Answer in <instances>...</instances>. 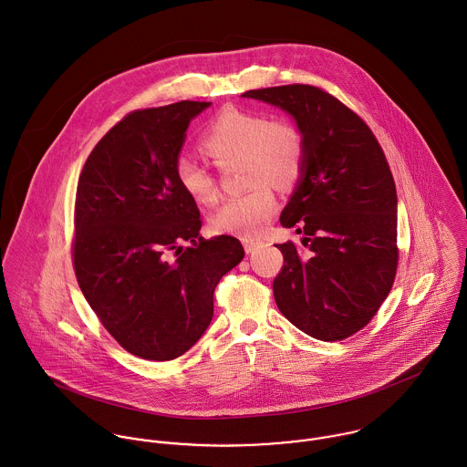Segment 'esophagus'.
<instances>
[{
    "mask_svg": "<svg viewBox=\"0 0 467 467\" xmlns=\"http://www.w3.org/2000/svg\"><path fill=\"white\" fill-rule=\"evenodd\" d=\"M259 244H261V241H259V239H254V237H243V246H244L246 254H252Z\"/></svg>",
    "mask_w": 467,
    "mask_h": 467,
    "instance_id": "1",
    "label": "esophagus"
}]
</instances>
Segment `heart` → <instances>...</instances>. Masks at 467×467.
I'll list each match as a JSON object with an SVG mask.
<instances>
[{
	"label": "heart",
	"mask_w": 467,
	"mask_h": 467,
	"mask_svg": "<svg viewBox=\"0 0 467 467\" xmlns=\"http://www.w3.org/2000/svg\"><path fill=\"white\" fill-rule=\"evenodd\" d=\"M201 152L215 165L243 160V182L250 189L224 201L212 215L210 226L219 234L254 235L269 221L276 198L269 183L293 185L306 163V138L293 122L271 119L263 111L224 108L201 134ZM182 191L201 204L217 200L219 191L206 165L180 158L174 167Z\"/></svg>",
	"instance_id": "b5f03b06"
}]
</instances>
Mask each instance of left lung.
Segmentation results:
<instances>
[{"instance_id": "8db88e82", "label": "left lung", "mask_w": 467, "mask_h": 467, "mask_svg": "<svg viewBox=\"0 0 467 467\" xmlns=\"http://www.w3.org/2000/svg\"><path fill=\"white\" fill-rule=\"evenodd\" d=\"M243 97L287 111L306 138L300 182L280 224L304 234L278 244L273 280L280 313L300 331L337 341L361 331L398 271V194L370 128L331 93L309 84L250 89Z\"/></svg>"}]
</instances>
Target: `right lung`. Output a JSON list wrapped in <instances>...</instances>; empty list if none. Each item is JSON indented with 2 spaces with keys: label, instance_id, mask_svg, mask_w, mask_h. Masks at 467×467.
I'll list each match as a JSON object with an SVG mask.
<instances>
[{
  "label": "right lung",
  "instance_id": "add662e5",
  "mask_svg": "<svg viewBox=\"0 0 467 467\" xmlns=\"http://www.w3.org/2000/svg\"><path fill=\"white\" fill-rule=\"evenodd\" d=\"M208 106L182 100L126 115L95 145L77 185L78 287L106 331L150 361L200 339L215 285L244 257L232 235L201 237L200 208L174 172L191 120Z\"/></svg>",
  "mask_w": 467,
  "mask_h": 467
}]
</instances>
